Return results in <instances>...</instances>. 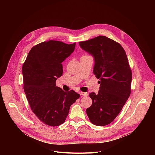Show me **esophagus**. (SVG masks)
<instances>
[{
	"label": "esophagus",
	"mask_w": 155,
	"mask_h": 155,
	"mask_svg": "<svg viewBox=\"0 0 155 155\" xmlns=\"http://www.w3.org/2000/svg\"><path fill=\"white\" fill-rule=\"evenodd\" d=\"M80 93V95H81V96H88V94L87 93H84V92H80L79 93Z\"/></svg>",
	"instance_id": "obj_1"
}]
</instances>
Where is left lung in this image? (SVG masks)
<instances>
[{"label": "left lung", "instance_id": "left-lung-1", "mask_svg": "<svg viewBox=\"0 0 155 155\" xmlns=\"http://www.w3.org/2000/svg\"><path fill=\"white\" fill-rule=\"evenodd\" d=\"M79 45L94 56L93 73L101 84L97 94H89L93 102L86 110L87 115L94 125H107L118 115L131 92L132 74L126 52L119 43L103 35Z\"/></svg>", "mask_w": 155, "mask_h": 155}]
</instances>
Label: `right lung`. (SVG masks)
Masks as SVG:
<instances>
[{
  "label": "right lung",
  "mask_w": 155,
  "mask_h": 155,
  "mask_svg": "<svg viewBox=\"0 0 155 155\" xmlns=\"http://www.w3.org/2000/svg\"><path fill=\"white\" fill-rule=\"evenodd\" d=\"M76 43L48 40L34 46L23 69V87L32 112L44 124L58 126L65 122L71 106L80 97L74 90L56 86L62 75V62L74 51Z\"/></svg>",
  "instance_id": "obj_1"
}]
</instances>
